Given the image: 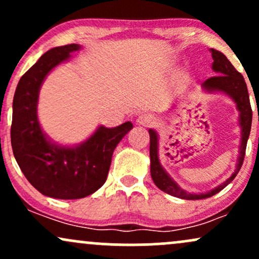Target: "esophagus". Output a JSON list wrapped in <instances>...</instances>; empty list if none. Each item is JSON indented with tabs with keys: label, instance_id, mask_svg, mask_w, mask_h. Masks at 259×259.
<instances>
[{
	"label": "esophagus",
	"instance_id": "obj_1",
	"mask_svg": "<svg viewBox=\"0 0 259 259\" xmlns=\"http://www.w3.org/2000/svg\"><path fill=\"white\" fill-rule=\"evenodd\" d=\"M136 123H138L139 125L148 126V125H152V124L156 123V120H154V118L151 114H141V115H139Z\"/></svg>",
	"mask_w": 259,
	"mask_h": 259
}]
</instances>
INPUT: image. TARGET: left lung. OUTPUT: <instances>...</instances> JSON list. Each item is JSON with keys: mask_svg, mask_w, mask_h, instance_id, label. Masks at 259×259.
<instances>
[{"mask_svg": "<svg viewBox=\"0 0 259 259\" xmlns=\"http://www.w3.org/2000/svg\"><path fill=\"white\" fill-rule=\"evenodd\" d=\"M210 52H212L213 58L212 69L218 75L212 76V78L207 79L206 81L202 82V88L209 92H224L236 103L237 111L240 113L239 121L240 126H241V146H240L236 169H235L233 175L228 180H225L222 185L217 186L215 189L210 190L206 194H190V192H186L185 190L181 189L160 165L158 159V136H157V133L154 130H148V133H150L151 177H152L153 183L162 191L167 192V194L174 196V197L183 198V200H202V198L212 197L213 195L218 194L225 186L229 185L235 179V177H236L242 167L243 158H245L246 153V145H247L249 132H251L252 108L251 103H249L247 85H246L245 79H243L241 74L235 69L234 65L230 63V61L222 52L217 51L214 49H210Z\"/></svg>", "mask_w": 259, "mask_h": 259, "instance_id": "obj_1", "label": "left lung"}]
</instances>
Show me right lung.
<instances>
[{"instance_id":"obj_1","label":"right lung","mask_w":259,"mask_h":259,"mask_svg":"<svg viewBox=\"0 0 259 259\" xmlns=\"http://www.w3.org/2000/svg\"><path fill=\"white\" fill-rule=\"evenodd\" d=\"M76 44L51 49L22 76L13 99L11 142L23 174L49 197L76 200L94 194L106 183L112 154L133 129L130 121L115 127L99 126L78 146L65 147L47 139L37 119L38 91L55 67L79 51Z\"/></svg>"}]
</instances>
